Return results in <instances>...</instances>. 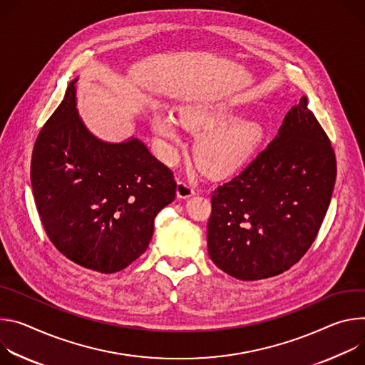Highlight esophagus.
I'll list each match as a JSON object with an SVG mask.
<instances>
[{"instance_id":"esophagus-1","label":"esophagus","mask_w":365,"mask_h":365,"mask_svg":"<svg viewBox=\"0 0 365 365\" xmlns=\"http://www.w3.org/2000/svg\"><path fill=\"white\" fill-rule=\"evenodd\" d=\"M194 187L191 185V182L188 181H180L178 187H177V195L178 198H188L191 195H194Z\"/></svg>"}]
</instances>
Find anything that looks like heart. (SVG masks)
I'll use <instances>...</instances> for the list:
<instances>
[{
	"label": "heart",
	"mask_w": 365,
	"mask_h": 365,
	"mask_svg": "<svg viewBox=\"0 0 365 365\" xmlns=\"http://www.w3.org/2000/svg\"><path fill=\"white\" fill-rule=\"evenodd\" d=\"M226 104H188L178 110V121L167 113L152 118L155 135L168 143L180 142V126L201 133L194 155L198 165L215 177L229 175L245 165L258 148L262 129L254 120L236 118Z\"/></svg>",
	"instance_id": "1"
}]
</instances>
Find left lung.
<instances>
[{
    "mask_svg": "<svg viewBox=\"0 0 365 365\" xmlns=\"http://www.w3.org/2000/svg\"><path fill=\"white\" fill-rule=\"evenodd\" d=\"M335 180L331 140L302 97L248 168L212 192V261L244 281L287 271L316 239Z\"/></svg>",
    "mask_w": 365,
    "mask_h": 365,
    "instance_id": "8db88e82",
    "label": "left lung"
}]
</instances>
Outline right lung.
<instances>
[{
	"label": "right lung",
	"mask_w": 365,
	"mask_h": 365,
	"mask_svg": "<svg viewBox=\"0 0 365 365\" xmlns=\"http://www.w3.org/2000/svg\"><path fill=\"white\" fill-rule=\"evenodd\" d=\"M40 130L30 178L36 207L56 250L72 262L113 274L149 247L153 220L177 182L138 138H96L76 110V84Z\"/></svg>",
	"instance_id": "add662e5"
}]
</instances>
